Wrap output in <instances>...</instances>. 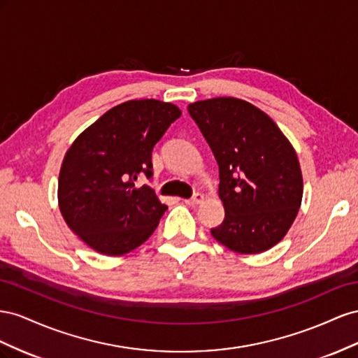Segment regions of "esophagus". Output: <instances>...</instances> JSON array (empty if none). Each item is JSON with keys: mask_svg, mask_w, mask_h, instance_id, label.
<instances>
[{"mask_svg": "<svg viewBox=\"0 0 358 358\" xmlns=\"http://www.w3.org/2000/svg\"><path fill=\"white\" fill-rule=\"evenodd\" d=\"M202 201H203L202 193H195V196L190 198V199H186L185 202L187 203V206H198V203H201Z\"/></svg>", "mask_w": 358, "mask_h": 358, "instance_id": "1", "label": "esophagus"}]
</instances>
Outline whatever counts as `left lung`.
<instances>
[{
	"mask_svg": "<svg viewBox=\"0 0 358 358\" xmlns=\"http://www.w3.org/2000/svg\"><path fill=\"white\" fill-rule=\"evenodd\" d=\"M187 109L219 165L224 219L211 236L243 255L271 249L301 206L297 152L278 124L246 100L207 99Z\"/></svg>",
	"mask_w": 358,
	"mask_h": 358,
	"instance_id": "left-lung-1",
	"label": "left lung"
}]
</instances>
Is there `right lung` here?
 <instances>
[{"label": "right lung", "instance_id": "right-lung-1", "mask_svg": "<svg viewBox=\"0 0 358 358\" xmlns=\"http://www.w3.org/2000/svg\"><path fill=\"white\" fill-rule=\"evenodd\" d=\"M178 106L156 99L129 100L105 112L67 150L58 178V206L67 227L108 257L147 241L166 206L139 173L152 176L151 152Z\"/></svg>", "mask_w": 358, "mask_h": 358}]
</instances>
